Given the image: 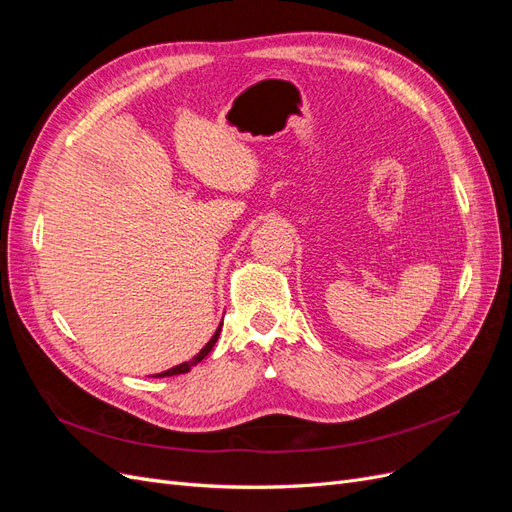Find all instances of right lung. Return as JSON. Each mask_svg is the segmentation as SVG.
I'll list each match as a JSON object with an SVG mask.
<instances>
[{
    "mask_svg": "<svg viewBox=\"0 0 512 512\" xmlns=\"http://www.w3.org/2000/svg\"><path fill=\"white\" fill-rule=\"evenodd\" d=\"M220 333H222V322H220V327L215 329V333L211 335V339L209 342L203 346V350H200L196 356H192L190 361H185V363H179V365H175V367H170V369H166V371H162V374H158L156 378H166V376H177V374H188V371L194 367V365H198L200 361L205 359V356L213 350V346H215V342H218V337H220Z\"/></svg>",
    "mask_w": 512,
    "mask_h": 512,
    "instance_id": "right-lung-1",
    "label": "right lung"
}]
</instances>
